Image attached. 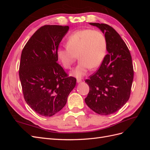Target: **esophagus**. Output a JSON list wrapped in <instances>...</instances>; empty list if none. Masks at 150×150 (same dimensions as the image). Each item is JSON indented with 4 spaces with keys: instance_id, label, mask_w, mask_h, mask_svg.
I'll return each mask as SVG.
<instances>
[{
    "instance_id": "1",
    "label": "esophagus",
    "mask_w": 150,
    "mask_h": 150,
    "mask_svg": "<svg viewBox=\"0 0 150 150\" xmlns=\"http://www.w3.org/2000/svg\"><path fill=\"white\" fill-rule=\"evenodd\" d=\"M82 80H81V79H77V83H82Z\"/></svg>"
}]
</instances>
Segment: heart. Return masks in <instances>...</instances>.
Wrapping results in <instances>:
<instances>
[{"label":"heart","mask_w":150,"mask_h":150,"mask_svg":"<svg viewBox=\"0 0 150 150\" xmlns=\"http://www.w3.org/2000/svg\"><path fill=\"white\" fill-rule=\"evenodd\" d=\"M67 46L57 50L59 59L66 69H71L77 56L79 62L71 74L81 78L87 73L89 68L98 67L106 54L107 42L101 31L90 29L74 32L67 40Z\"/></svg>","instance_id":"obj_1"}]
</instances>
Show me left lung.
<instances>
[{
  "label": "left lung",
  "mask_w": 150,
  "mask_h": 150,
  "mask_svg": "<svg viewBox=\"0 0 150 150\" xmlns=\"http://www.w3.org/2000/svg\"><path fill=\"white\" fill-rule=\"evenodd\" d=\"M89 24L104 34L108 53L99 69L85 81L89 86L85 103L98 114L108 115L118 111L129 98L134 76L132 58L124 40L112 27Z\"/></svg>",
  "instance_id": "1"
}]
</instances>
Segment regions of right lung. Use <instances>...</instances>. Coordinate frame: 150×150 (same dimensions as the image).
Instances as JSON below:
<instances>
[{
  "mask_svg": "<svg viewBox=\"0 0 150 150\" xmlns=\"http://www.w3.org/2000/svg\"><path fill=\"white\" fill-rule=\"evenodd\" d=\"M69 29L67 25H44L22 51L19 72L24 98L42 116H52L61 110L76 84V79L68 77L57 62L59 45Z\"/></svg>",
  "mask_w": 150,
  "mask_h": 150,
  "instance_id": "1",
  "label": "right lung"
}]
</instances>
